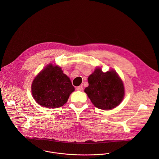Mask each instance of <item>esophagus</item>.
<instances>
[{
  "mask_svg": "<svg viewBox=\"0 0 159 159\" xmlns=\"http://www.w3.org/2000/svg\"><path fill=\"white\" fill-rule=\"evenodd\" d=\"M83 88L82 86H78V87L76 88V90H77V91H83Z\"/></svg>",
  "mask_w": 159,
  "mask_h": 159,
  "instance_id": "34e87169",
  "label": "esophagus"
}]
</instances>
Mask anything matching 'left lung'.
<instances>
[{"label":"left lung","instance_id":"obj_1","mask_svg":"<svg viewBox=\"0 0 159 159\" xmlns=\"http://www.w3.org/2000/svg\"><path fill=\"white\" fill-rule=\"evenodd\" d=\"M88 87L84 92L97 108L109 110L122 101L125 90L123 82L116 71L110 70L105 73L97 67L88 77Z\"/></svg>","mask_w":159,"mask_h":159}]
</instances>
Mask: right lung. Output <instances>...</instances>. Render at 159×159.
Instances as JSON below:
<instances>
[{
  "mask_svg": "<svg viewBox=\"0 0 159 159\" xmlns=\"http://www.w3.org/2000/svg\"><path fill=\"white\" fill-rule=\"evenodd\" d=\"M31 89L38 104L46 108H56L67 103L75 88L60 67L49 64L35 78Z\"/></svg>",
  "mask_w": 159,
  "mask_h": 159,
  "instance_id": "1",
  "label": "right lung"
}]
</instances>
